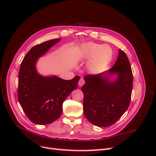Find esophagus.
Wrapping results in <instances>:
<instances>
[{
	"label": "esophagus",
	"instance_id": "1",
	"mask_svg": "<svg viewBox=\"0 0 156 156\" xmlns=\"http://www.w3.org/2000/svg\"><path fill=\"white\" fill-rule=\"evenodd\" d=\"M85 83V81H84V79H83V78H81V79L79 80V85L80 86V87H82L83 84Z\"/></svg>",
	"mask_w": 156,
	"mask_h": 156
}]
</instances>
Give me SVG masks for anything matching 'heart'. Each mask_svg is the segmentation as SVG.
I'll list each match as a JSON object with an SVG mask.
<instances>
[{
    "instance_id": "b5f03b06",
    "label": "heart",
    "mask_w": 156,
    "mask_h": 156,
    "mask_svg": "<svg viewBox=\"0 0 156 156\" xmlns=\"http://www.w3.org/2000/svg\"><path fill=\"white\" fill-rule=\"evenodd\" d=\"M83 55L85 58L93 57L89 63V68L92 72L96 73L111 59L112 51L107 46L90 42L83 45Z\"/></svg>"
}]
</instances>
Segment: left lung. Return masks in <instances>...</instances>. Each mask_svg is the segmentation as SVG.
Segmentation results:
<instances>
[{"instance_id": "1", "label": "left lung", "mask_w": 156, "mask_h": 156, "mask_svg": "<svg viewBox=\"0 0 156 156\" xmlns=\"http://www.w3.org/2000/svg\"><path fill=\"white\" fill-rule=\"evenodd\" d=\"M103 73L84 76L86 84L81 88L84 116L99 127L110 126L123 115L130 104L133 89L131 65L122 50L119 49L118 59L107 72L108 75L117 73L116 81L110 82Z\"/></svg>"}]
</instances>
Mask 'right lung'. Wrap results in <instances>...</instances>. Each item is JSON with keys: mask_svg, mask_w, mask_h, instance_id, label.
<instances>
[{"mask_svg": "<svg viewBox=\"0 0 156 156\" xmlns=\"http://www.w3.org/2000/svg\"><path fill=\"white\" fill-rule=\"evenodd\" d=\"M55 39L37 44L25 56L18 75L17 98L27 117L33 123L49 124L57 120L62 112V104L77 87L79 76L71 80L57 77H44L36 72L35 64L50 48L59 41Z\"/></svg>", "mask_w": 156, "mask_h": 156, "instance_id": "1", "label": "right lung"}]
</instances>
